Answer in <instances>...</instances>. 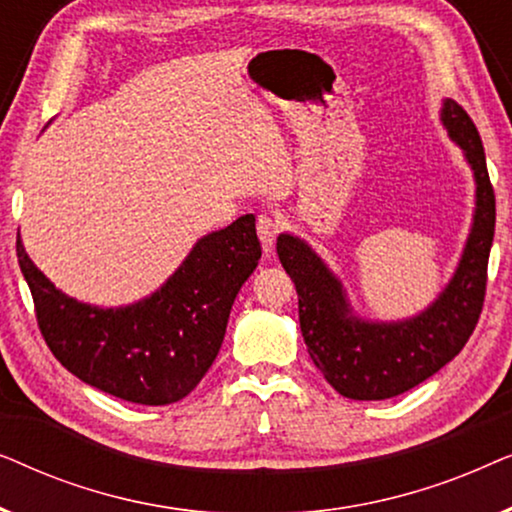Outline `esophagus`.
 <instances>
[{"label": "esophagus", "instance_id": "esophagus-1", "mask_svg": "<svg viewBox=\"0 0 512 512\" xmlns=\"http://www.w3.org/2000/svg\"><path fill=\"white\" fill-rule=\"evenodd\" d=\"M256 230H258V240H261L265 254L272 251V244H275V237L279 233V223L272 219V216H258L256 221Z\"/></svg>", "mask_w": 512, "mask_h": 512}]
</instances>
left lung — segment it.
I'll list each match as a JSON object with an SVG mask.
<instances>
[{
    "label": "left lung",
    "instance_id": "obj_1",
    "mask_svg": "<svg viewBox=\"0 0 512 512\" xmlns=\"http://www.w3.org/2000/svg\"><path fill=\"white\" fill-rule=\"evenodd\" d=\"M440 123L471 167L475 207L457 268L424 310L389 321L363 317L310 242L291 233L277 237L279 261L298 291L307 352L326 382L354 401H384L422 384L464 349L478 324L494 240V191L485 149L466 111L443 100Z\"/></svg>",
    "mask_w": 512,
    "mask_h": 512
}]
</instances>
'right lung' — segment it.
<instances>
[{"mask_svg": "<svg viewBox=\"0 0 512 512\" xmlns=\"http://www.w3.org/2000/svg\"><path fill=\"white\" fill-rule=\"evenodd\" d=\"M261 242L244 214L202 235L149 296L104 307L62 293L18 237V263L55 359L81 382L123 401L170 405L191 394L219 354L230 307L254 275Z\"/></svg>", "mask_w": 512, "mask_h": 512, "instance_id": "obj_1", "label": "right lung"}]
</instances>
